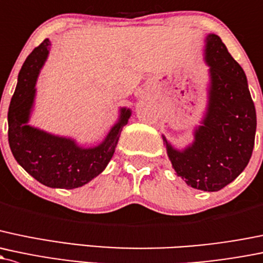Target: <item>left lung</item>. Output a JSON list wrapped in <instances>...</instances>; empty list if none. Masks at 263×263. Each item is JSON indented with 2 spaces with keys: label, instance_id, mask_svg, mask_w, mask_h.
<instances>
[{
  "label": "left lung",
  "instance_id": "left-lung-1",
  "mask_svg": "<svg viewBox=\"0 0 263 263\" xmlns=\"http://www.w3.org/2000/svg\"><path fill=\"white\" fill-rule=\"evenodd\" d=\"M204 60L209 66L208 103L194 141L182 150L162 135L176 175L189 186L218 192L245 170L252 156L256 109L242 66L220 37H205Z\"/></svg>",
  "mask_w": 263,
  "mask_h": 263
}]
</instances>
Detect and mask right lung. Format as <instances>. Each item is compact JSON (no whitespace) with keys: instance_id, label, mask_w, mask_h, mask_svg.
<instances>
[{"instance_id":"add662e5","label":"right lung","mask_w":263,"mask_h":263,"mask_svg":"<svg viewBox=\"0 0 263 263\" xmlns=\"http://www.w3.org/2000/svg\"><path fill=\"white\" fill-rule=\"evenodd\" d=\"M50 40L45 39L27 57L18 73L8 108V143L16 161L39 182L49 187L76 189L106 168L115 154L131 109H120V118L106 139L93 147H83L70 137L57 136L29 124L36 96V81L48 59Z\"/></svg>"}]
</instances>
